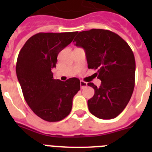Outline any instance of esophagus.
<instances>
[{
  "label": "esophagus",
  "instance_id": "1",
  "mask_svg": "<svg viewBox=\"0 0 152 152\" xmlns=\"http://www.w3.org/2000/svg\"><path fill=\"white\" fill-rule=\"evenodd\" d=\"M80 88H81V89H83V88H84L85 87H87V86H88V83L85 82V81H84V80H80Z\"/></svg>",
  "mask_w": 152,
  "mask_h": 152
}]
</instances>
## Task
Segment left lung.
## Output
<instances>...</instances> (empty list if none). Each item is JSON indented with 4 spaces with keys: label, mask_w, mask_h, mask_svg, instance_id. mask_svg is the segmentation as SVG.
I'll return each instance as SVG.
<instances>
[{
    "label": "left lung",
    "mask_w": 152,
    "mask_h": 152,
    "mask_svg": "<svg viewBox=\"0 0 152 152\" xmlns=\"http://www.w3.org/2000/svg\"><path fill=\"white\" fill-rule=\"evenodd\" d=\"M76 46L84 49L88 68L96 69V76L101 80L88 100V109L102 119L116 118L131 98L135 87V61L128 43L112 31L92 29L82 31L74 39Z\"/></svg>",
    "instance_id": "left-lung-1"
}]
</instances>
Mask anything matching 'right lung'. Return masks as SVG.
I'll list each match as a JSON object with an SVG mask.
<instances>
[{
  "label": "right lung",
  "mask_w": 152,
  "mask_h": 152,
  "mask_svg": "<svg viewBox=\"0 0 152 152\" xmlns=\"http://www.w3.org/2000/svg\"><path fill=\"white\" fill-rule=\"evenodd\" d=\"M77 33H36L18 55L16 72L24 99L33 112L45 121L58 122L68 116L74 96L80 89L78 78L56 80L52 72L58 53Z\"/></svg>",
  "instance_id": "obj_1"
}]
</instances>
